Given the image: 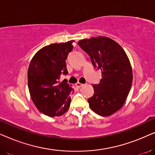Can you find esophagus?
I'll return each mask as SVG.
<instances>
[{
  "label": "esophagus",
  "instance_id": "esophagus-1",
  "mask_svg": "<svg viewBox=\"0 0 155 155\" xmlns=\"http://www.w3.org/2000/svg\"><path fill=\"white\" fill-rule=\"evenodd\" d=\"M75 86H76V87L80 88V87H81L83 86V84L80 83V82H77V83H75Z\"/></svg>",
  "mask_w": 155,
  "mask_h": 155
}]
</instances>
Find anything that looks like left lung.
<instances>
[{
	"mask_svg": "<svg viewBox=\"0 0 155 155\" xmlns=\"http://www.w3.org/2000/svg\"><path fill=\"white\" fill-rule=\"evenodd\" d=\"M78 44L102 74L99 83L93 84L94 93L88 99L89 105L98 115H111L123 107L130 92L133 82L130 61L121 46L110 38L92 37L80 40Z\"/></svg>",
	"mask_w": 155,
	"mask_h": 155,
	"instance_id": "left-lung-1",
	"label": "left lung"
}]
</instances>
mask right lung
Listing matches in <instances>:
<instances>
[{"label": "right lung", "instance_id": "obj_1", "mask_svg": "<svg viewBox=\"0 0 155 155\" xmlns=\"http://www.w3.org/2000/svg\"><path fill=\"white\" fill-rule=\"evenodd\" d=\"M51 44L41 48L31 59L27 72L28 88L36 107L46 116L63 115L69 109L74 91L67 80L60 81L61 75H67L65 60L73 50V42Z\"/></svg>", "mask_w": 155, "mask_h": 155}]
</instances>
